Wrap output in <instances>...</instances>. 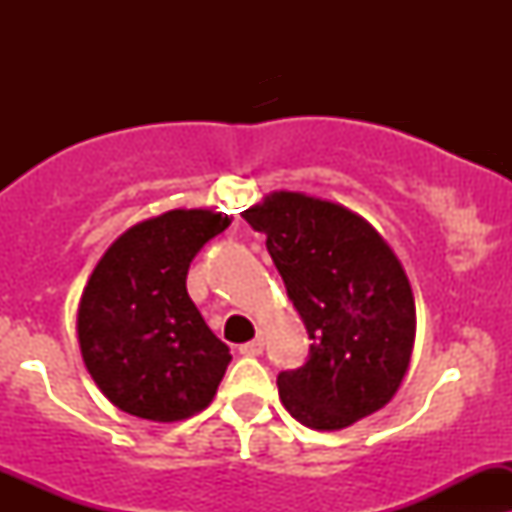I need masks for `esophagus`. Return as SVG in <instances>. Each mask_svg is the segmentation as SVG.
Listing matches in <instances>:
<instances>
[{
  "label": "esophagus",
  "instance_id": "34e87169",
  "mask_svg": "<svg viewBox=\"0 0 512 512\" xmlns=\"http://www.w3.org/2000/svg\"><path fill=\"white\" fill-rule=\"evenodd\" d=\"M262 349H265V342H262V339L257 337V339H252V342L242 344L240 354H242V356H260Z\"/></svg>",
  "mask_w": 512,
  "mask_h": 512
}]
</instances>
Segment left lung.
Here are the masks:
<instances>
[{
  "mask_svg": "<svg viewBox=\"0 0 512 512\" xmlns=\"http://www.w3.org/2000/svg\"><path fill=\"white\" fill-rule=\"evenodd\" d=\"M307 327L309 356L277 376L285 409L314 431H339L384 409L409 369L416 304L409 277L361 215L304 193H270L242 213Z\"/></svg>",
  "mask_w": 512,
  "mask_h": 512,
  "instance_id": "1",
  "label": "left lung"
}]
</instances>
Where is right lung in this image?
<instances>
[{
  "label": "right lung",
  "mask_w": 512,
  "mask_h": 512,
  "mask_svg": "<svg viewBox=\"0 0 512 512\" xmlns=\"http://www.w3.org/2000/svg\"><path fill=\"white\" fill-rule=\"evenodd\" d=\"M230 223L213 210H168L128 227L91 272L76 317L81 356L126 414L170 423L213 401L232 356L185 277L200 247Z\"/></svg>",
  "instance_id": "right-lung-1"
}]
</instances>
